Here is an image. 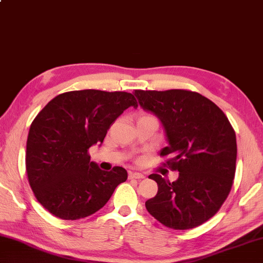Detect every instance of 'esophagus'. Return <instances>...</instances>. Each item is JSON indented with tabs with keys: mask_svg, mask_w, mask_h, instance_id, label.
I'll return each instance as SVG.
<instances>
[{
	"mask_svg": "<svg viewBox=\"0 0 263 263\" xmlns=\"http://www.w3.org/2000/svg\"><path fill=\"white\" fill-rule=\"evenodd\" d=\"M129 179H137V180H141V179H144V175L141 173H129Z\"/></svg>",
	"mask_w": 263,
	"mask_h": 263,
	"instance_id": "34e87169",
	"label": "esophagus"
}]
</instances>
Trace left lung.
<instances>
[{
	"label": "left lung",
	"instance_id": "left-lung-1",
	"mask_svg": "<svg viewBox=\"0 0 263 263\" xmlns=\"http://www.w3.org/2000/svg\"><path fill=\"white\" fill-rule=\"evenodd\" d=\"M139 104L162 123L171 156L169 168L179 172L174 182L159 174L157 191L145 201L153 217L172 229L184 230L204 223L219 212L235 176L236 136L224 112L199 92L171 89L135 90Z\"/></svg>",
	"mask_w": 263,
	"mask_h": 263
}]
</instances>
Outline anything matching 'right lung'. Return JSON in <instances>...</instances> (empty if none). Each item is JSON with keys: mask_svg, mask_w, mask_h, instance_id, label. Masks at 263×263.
<instances>
[{"mask_svg": "<svg viewBox=\"0 0 263 263\" xmlns=\"http://www.w3.org/2000/svg\"><path fill=\"white\" fill-rule=\"evenodd\" d=\"M137 107L126 91L95 89L63 92L52 99L31 123L26 171L37 201L62 220H79L107 203L127 171L104 172L88 151L101 144L107 130L129 107Z\"/></svg>", "mask_w": 263, "mask_h": 263, "instance_id": "1", "label": "right lung"}]
</instances>
